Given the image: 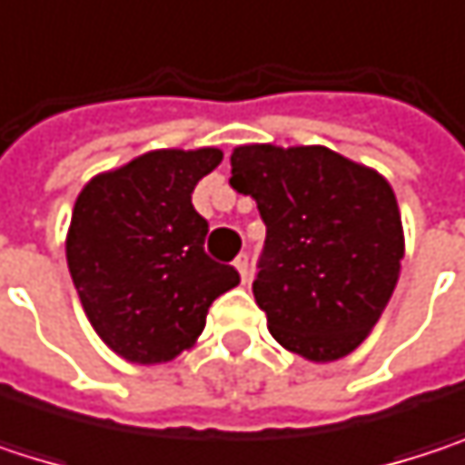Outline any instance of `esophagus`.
<instances>
[{
	"label": "esophagus",
	"instance_id": "obj_1",
	"mask_svg": "<svg viewBox=\"0 0 465 465\" xmlns=\"http://www.w3.org/2000/svg\"><path fill=\"white\" fill-rule=\"evenodd\" d=\"M233 266H236V272H239L242 282H247V277H250V255H247V252H239V255H236V261H233Z\"/></svg>",
	"mask_w": 465,
	"mask_h": 465
}]
</instances>
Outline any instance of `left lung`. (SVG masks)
Returning <instances> with one entry per match:
<instances>
[{"instance_id":"1","label":"left lung","mask_w":465,"mask_h":465,"mask_svg":"<svg viewBox=\"0 0 465 465\" xmlns=\"http://www.w3.org/2000/svg\"><path fill=\"white\" fill-rule=\"evenodd\" d=\"M229 183L266 223L252 296L272 336L307 361L352 352L385 312L404 258L388 180L321 144H242Z\"/></svg>"}]
</instances>
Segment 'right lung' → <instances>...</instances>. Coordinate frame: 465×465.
<instances>
[{
	"instance_id": "right-lung-1",
	"label": "right lung",
	"mask_w": 465,
	"mask_h": 465,
	"mask_svg": "<svg viewBox=\"0 0 465 465\" xmlns=\"http://www.w3.org/2000/svg\"><path fill=\"white\" fill-rule=\"evenodd\" d=\"M221 161L215 147L153 150L94 177L74 202L69 274L94 331L126 361L163 363L188 350L210 304L239 285L233 266L204 252L210 226L191 202Z\"/></svg>"
}]
</instances>
